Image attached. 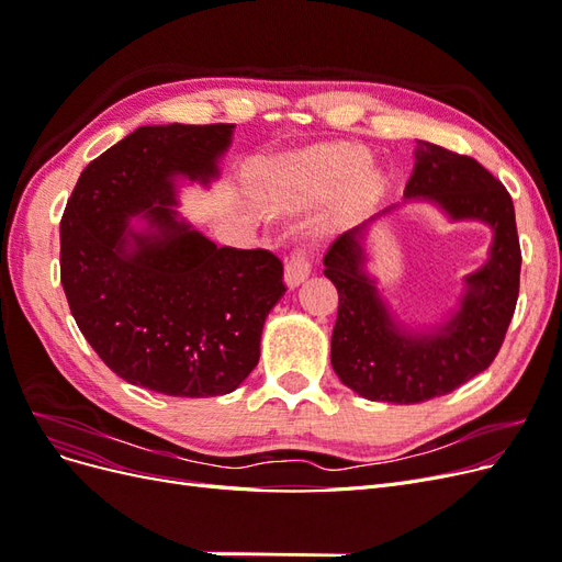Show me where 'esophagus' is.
Masks as SVG:
<instances>
[{
  "label": "esophagus",
  "mask_w": 562,
  "mask_h": 562,
  "mask_svg": "<svg viewBox=\"0 0 562 562\" xmlns=\"http://www.w3.org/2000/svg\"><path fill=\"white\" fill-rule=\"evenodd\" d=\"M312 271V262H310V250L307 248H297L291 258L285 260V269H283V277L288 288H297L304 279L310 277Z\"/></svg>",
  "instance_id": "34e87169"
}]
</instances>
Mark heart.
<instances>
[{"mask_svg":"<svg viewBox=\"0 0 562 562\" xmlns=\"http://www.w3.org/2000/svg\"><path fill=\"white\" fill-rule=\"evenodd\" d=\"M368 157L359 149L337 147L323 155L283 164L274 180V199L281 206H300L304 201L326 199L349 180L366 173Z\"/></svg>","mask_w":562,"mask_h":562,"instance_id":"obj_1","label":"heart"}]
</instances>
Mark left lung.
<instances>
[{
    "label": "left lung",
    "instance_id": "left-lung-1",
    "mask_svg": "<svg viewBox=\"0 0 562 562\" xmlns=\"http://www.w3.org/2000/svg\"><path fill=\"white\" fill-rule=\"evenodd\" d=\"M403 196L431 203L452 223L492 229L487 260L464 277L459 307L424 328L396 318L368 271V227L396 206L337 236L323 258V274L339 293L330 342L337 378L368 401L407 405L450 394L495 361L518 302L520 244L512 196L471 157L417 140Z\"/></svg>",
    "mask_w": 562,
    "mask_h": 562
}]
</instances>
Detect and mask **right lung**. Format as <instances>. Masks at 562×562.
I'll list each match as a JSON object with an SVG mask.
<instances>
[{"label": "right lung", "instance_id": "1", "mask_svg": "<svg viewBox=\"0 0 562 562\" xmlns=\"http://www.w3.org/2000/svg\"><path fill=\"white\" fill-rule=\"evenodd\" d=\"M232 135L234 124L135 128L83 168L60 220L79 330L119 378L157 394L234 391L285 293L277 255L215 246L178 213V184L217 180Z\"/></svg>", "mask_w": 562, "mask_h": 562}]
</instances>
